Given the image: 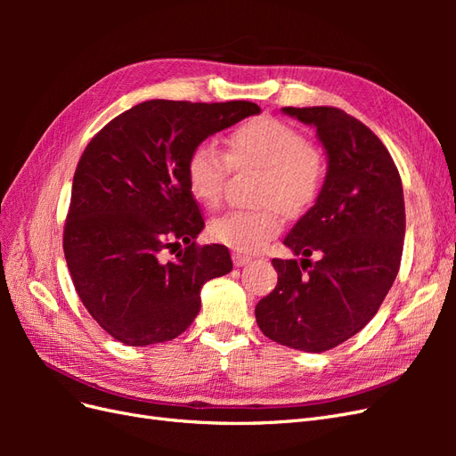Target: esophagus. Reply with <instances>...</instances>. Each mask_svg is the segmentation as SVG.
Returning <instances> with one entry per match:
<instances>
[{"label": "esophagus", "mask_w": 456, "mask_h": 456, "mask_svg": "<svg viewBox=\"0 0 456 456\" xmlns=\"http://www.w3.org/2000/svg\"><path fill=\"white\" fill-rule=\"evenodd\" d=\"M232 260H233V266H245V265H249V262L253 260L249 255H241V253H233L232 255Z\"/></svg>", "instance_id": "1"}]
</instances>
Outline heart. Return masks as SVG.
Wrapping results in <instances>:
<instances>
[{"label": "heart", "mask_w": 456, "mask_h": 456, "mask_svg": "<svg viewBox=\"0 0 456 456\" xmlns=\"http://www.w3.org/2000/svg\"><path fill=\"white\" fill-rule=\"evenodd\" d=\"M230 160L233 167L265 171L258 200L260 209H233L213 218L209 236L236 251L255 253L281 230V211L297 213L308 207L323 184V158L306 136L273 118H258L238 127L226 139V156L203 142L190 151L184 165L188 188L201 205L223 200Z\"/></svg>", "instance_id": "1"}]
</instances>
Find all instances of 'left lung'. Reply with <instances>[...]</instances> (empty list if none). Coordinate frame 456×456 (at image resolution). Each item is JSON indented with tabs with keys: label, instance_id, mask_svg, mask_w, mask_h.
I'll return each instance as SVG.
<instances>
[{
	"label": "left lung",
	"instance_id": "left-lung-1",
	"mask_svg": "<svg viewBox=\"0 0 456 456\" xmlns=\"http://www.w3.org/2000/svg\"><path fill=\"white\" fill-rule=\"evenodd\" d=\"M281 112L315 127L327 173L283 240L302 258L272 260L278 285L255 317L273 342L320 354L360 333L388 295L403 253V186L390 151L360 119L333 106Z\"/></svg>",
	"mask_w": 456,
	"mask_h": 456
}]
</instances>
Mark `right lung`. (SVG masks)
I'll use <instances>...</instances> for the list:
<instances>
[{
    "instance_id": "add662e5",
    "label": "right lung",
    "mask_w": 456,
    "mask_h": 456,
    "mask_svg": "<svg viewBox=\"0 0 456 456\" xmlns=\"http://www.w3.org/2000/svg\"><path fill=\"white\" fill-rule=\"evenodd\" d=\"M260 114L255 102L146 101L119 114L81 154L64 256L93 320L127 346L176 338L201 287L232 270L224 245H196L205 223L184 165L207 136ZM185 245L173 261L163 248Z\"/></svg>"
}]
</instances>
